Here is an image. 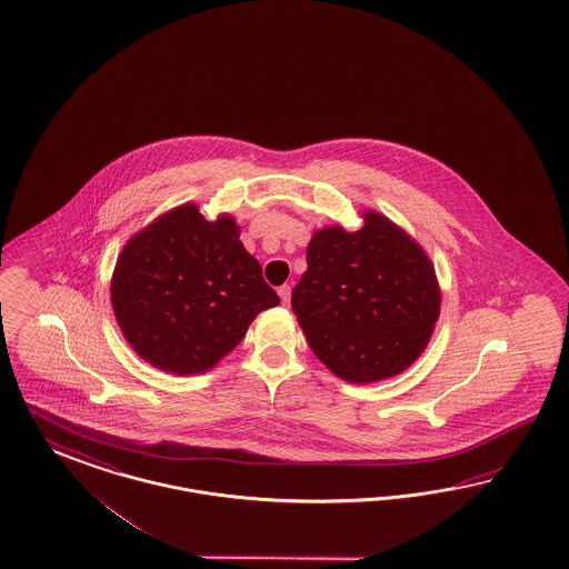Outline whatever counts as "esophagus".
Segmentation results:
<instances>
[{
  "instance_id": "esophagus-1",
  "label": "esophagus",
  "mask_w": 569,
  "mask_h": 569,
  "mask_svg": "<svg viewBox=\"0 0 569 569\" xmlns=\"http://www.w3.org/2000/svg\"><path fill=\"white\" fill-rule=\"evenodd\" d=\"M278 295H280V301L287 306V303L291 301V287H289V284H282V287L278 289Z\"/></svg>"
}]
</instances>
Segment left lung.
<instances>
[{"label": "left lung", "mask_w": 569, "mask_h": 569, "mask_svg": "<svg viewBox=\"0 0 569 569\" xmlns=\"http://www.w3.org/2000/svg\"><path fill=\"white\" fill-rule=\"evenodd\" d=\"M362 228L313 232L291 306L313 353L349 383L400 375L440 318L436 268L421 244L379 211Z\"/></svg>", "instance_id": "8db88e82"}]
</instances>
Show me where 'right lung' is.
Segmentation results:
<instances>
[{
    "mask_svg": "<svg viewBox=\"0 0 569 569\" xmlns=\"http://www.w3.org/2000/svg\"><path fill=\"white\" fill-rule=\"evenodd\" d=\"M228 213L202 218L194 202L133 234L110 278V303L131 349L154 368L201 375L280 303Z\"/></svg>",
    "mask_w": 569,
    "mask_h": 569,
    "instance_id": "add662e5",
    "label": "right lung"
}]
</instances>
